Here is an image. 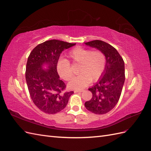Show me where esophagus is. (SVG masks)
Segmentation results:
<instances>
[{
	"mask_svg": "<svg viewBox=\"0 0 151 151\" xmlns=\"http://www.w3.org/2000/svg\"><path fill=\"white\" fill-rule=\"evenodd\" d=\"M82 91L83 90H74V93H81Z\"/></svg>",
	"mask_w": 151,
	"mask_h": 151,
	"instance_id": "1",
	"label": "esophagus"
}]
</instances>
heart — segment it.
Returning <instances> with one entry per match:
<instances>
[{"label":"heart","mask_w":151,"mask_h":151,"mask_svg":"<svg viewBox=\"0 0 151 151\" xmlns=\"http://www.w3.org/2000/svg\"><path fill=\"white\" fill-rule=\"evenodd\" d=\"M72 63L79 64L78 72L68 83V88L72 90H81L87 86L90 81L93 82L101 78L104 72L106 58L100 50L92 51L83 47H76L68 54ZM57 71L60 78L68 81L72 77V72L68 61L60 60L57 63Z\"/></svg>","instance_id":"1"}]
</instances>
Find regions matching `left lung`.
Returning a JSON list of instances; mask_svg holds the SVG:
<instances>
[{"label": "left lung", "mask_w": 151, "mask_h": 151, "mask_svg": "<svg viewBox=\"0 0 151 151\" xmlns=\"http://www.w3.org/2000/svg\"><path fill=\"white\" fill-rule=\"evenodd\" d=\"M105 55L104 72L96 84L88 90L92 93L91 100L84 103L86 108L97 115L111 111L118 102L125 81V67L122 58L115 48L101 40L84 43Z\"/></svg>", "instance_id": "left-lung-1"}]
</instances>
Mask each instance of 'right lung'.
<instances>
[{
    "mask_svg": "<svg viewBox=\"0 0 151 151\" xmlns=\"http://www.w3.org/2000/svg\"><path fill=\"white\" fill-rule=\"evenodd\" d=\"M58 40H48L36 46L28 58L25 79L29 94L36 107L43 112L55 114L67 106L73 91L63 93L66 87L57 72L61 53L74 46Z\"/></svg>",
    "mask_w": 151,
    "mask_h": 151,
    "instance_id": "obj_1",
    "label": "right lung"
}]
</instances>
